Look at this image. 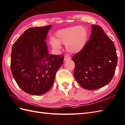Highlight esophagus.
<instances>
[{"instance_id":"obj_1","label":"esophagus","mask_w":125,"mask_h":125,"mask_svg":"<svg viewBox=\"0 0 125 125\" xmlns=\"http://www.w3.org/2000/svg\"><path fill=\"white\" fill-rule=\"evenodd\" d=\"M70 56H68V55H65L64 58V60L67 61V60H70Z\"/></svg>"}]
</instances>
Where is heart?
<instances>
[{
  "label": "heart",
  "instance_id": "heart-1",
  "mask_svg": "<svg viewBox=\"0 0 125 125\" xmlns=\"http://www.w3.org/2000/svg\"><path fill=\"white\" fill-rule=\"evenodd\" d=\"M55 37L50 40L53 48L60 49L61 44H62L66 45L68 51L76 53L84 48L88 37V32L87 29L83 26L70 27L58 30L55 34Z\"/></svg>",
  "mask_w": 125,
  "mask_h": 125
}]
</instances>
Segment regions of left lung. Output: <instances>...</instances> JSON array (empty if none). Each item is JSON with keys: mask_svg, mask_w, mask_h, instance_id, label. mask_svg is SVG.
<instances>
[{"mask_svg": "<svg viewBox=\"0 0 125 125\" xmlns=\"http://www.w3.org/2000/svg\"><path fill=\"white\" fill-rule=\"evenodd\" d=\"M74 75L81 86L95 90L113 79L118 61L115 45L101 26L92 25L90 40L83 49L73 56Z\"/></svg>", "mask_w": 125, "mask_h": 125, "instance_id": "1", "label": "left lung"}]
</instances>
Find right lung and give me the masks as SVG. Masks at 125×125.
<instances>
[{"mask_svg":"<svg viewBox=\"0 0 125 125\" xmlns=\"http://www.w3.org/2000/svg\"><path fill=\"white\" fill-rule=\"evenodd\" d=\"M51 25L28 29L14 43L11 70L19 87L31 95L45 94L52 86L64 55L49 54L44 40Z\"/></svg>","mask_w":125,"mask_h":125,"instance_id":"right-lung-1","label":"right lung"}]
</instances>
